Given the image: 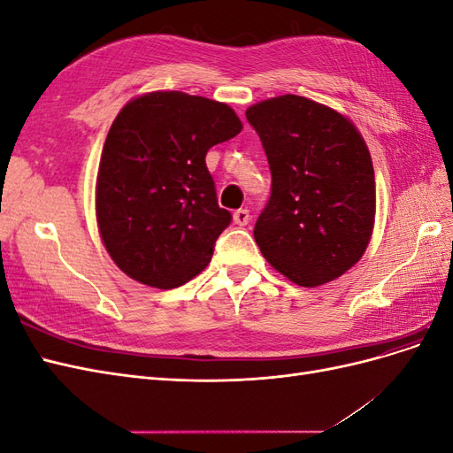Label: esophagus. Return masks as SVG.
Masks as SVG:
<instances>
[{"mask_svg":"<svg viewBox=\"0 0 453 453\" xmlns=\"http://www.w3.org/2000/svg\"><path fill=\"white\" fill-rule=\"evenodd\" d=\"M250 210H236L234 211V223L236 225H240V226H245V225H248L250 223Z\"/></svg>","mask_w":453,"mask_h":453,"instance_id":"34e87169","label":"esophagus"}]
</instances>
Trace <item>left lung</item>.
Returning a JSON list of instances; mask_svg holds the SVG:
<instances>
[{
  "mask_svg": "<svg viewBox=\"0 0 453 453\" xmlns=\"http://www.w3.org/2000/svg\"><path fill=\"white\" fill-rule=\"evenodd\" d=\"M245 117L272 173L257 245L296 285L333 281L363 257L374 226V168L363 138L334 109L295 94L260 102Z\"/></svg>",
  "mask_w": 453,
  "mask_h": 453,
  "instance_id": "obj_1",
  "label": "left lung"
}]
</instances>
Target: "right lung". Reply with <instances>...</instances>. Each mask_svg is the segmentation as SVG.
<instances>
[{
	"mask_svg": "<svg viewBox=\"0 0 453 453\" xmlns=\"http://www.w3.org/2000/svg\"><path fill=\"white\" fill-rule=\"evenodd\" d=\"M240 130L226 104L175 90L120 109L102 150L96 217L122 272L173 289L208 266L232 215L219 208L205 155Z\"/></svg>",
	"mask_w": 453,
	"mask_h": 453,
	"instance_id": "1",
	"label": "right lung"
}]
</instances>
